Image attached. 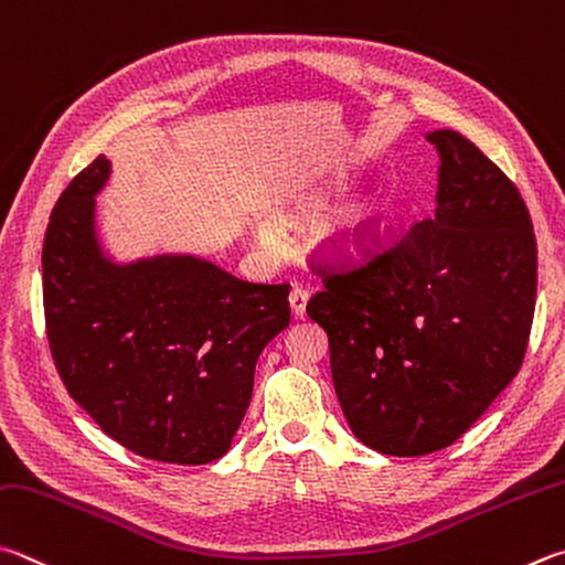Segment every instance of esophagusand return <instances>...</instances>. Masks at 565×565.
Returning a JSON list of instances; mask_svg holds the SVG:
<instances>
[{
  "instance_id": "1",
  "label": "esophagus",
  "mask_w": 565,
  "mask_h": 565,
  "mask_svg": "<svg viewBox=\"0 0 565 565\" xmlns=\"http://www.w3.org/2000/svg\"><path fill=\"white\" fill-rule=\"evenodd\" d=\"M289 303H291V313L296 318L306 316V303H309V291H303L296 286V289L289 294Z\"/></svg>"
}]
</instances>
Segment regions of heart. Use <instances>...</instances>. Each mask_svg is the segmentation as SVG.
<instances>
[{"mask_svg": "<svg viewBox=\"0 0 565 565\" xmlns=\"http://www.w3.org/2000/svg\"><path fill=\"white\" fill-rule=\"evenodd\" d=\"M383 217H385V202H377V200L367 202L365 207H361L355 214H351V217L343 222V227L338 230L335 239H333V252L338 256H345V259L363 254L367 249V244L373 242ZM259 239L271 242V232L262 227Z\"/></svg>", "mask_w": 565, "mask_h": 565, "instance_id": "b5f03b06", "label": "heart"}]
</instances>
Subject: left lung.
Segmentation results:
<instances>
[{"instance_id": "8db88e82", "label": "left lung", "mask_w": 565, "mask_h": 565, "mask_svg": "<svg viewBox=\"0 0 565 565\" xmlns=\"http://www.w3.org/2000/svg\"><path fill=\"white\" fill-rule=\"evenodd\" d=\"M439 152L437 210L355 269H318L306 313L328 333L338 403L375 452L445 449L524 363L536 237L516 184L455 130Z\"/></svg>"}]
</instances>
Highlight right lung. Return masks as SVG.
Returning a JSON list of instances; mask_svg holds the SVG:
<instances>
[{
  "instance_id": "add662e5",
  "label": "right lung",
  "mask_w": 565,
  "mask_h": 565,
  "mask_svg": "<svg viewBox=\"0 0 565 565\" xmlns=\"http://www.w3.org/2000/svg\"><path fill=\"white\" fill-rule=\"evenodd\" d=\"M98 156L51 212L41 276L51 358L108 437L168 465L220 459L247 413L256 358L291 321L289 284H252L190 254L100 252Z\"/></svg>"
}]
</instances>
